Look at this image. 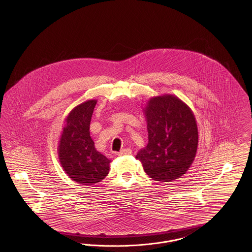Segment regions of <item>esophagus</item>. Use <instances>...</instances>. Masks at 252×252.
I'll list each match as a JSON object with an SVG mask.
<instances>
[{"instance_id": "obj_1", "label": "esophagus", "mask_w": 252, "mask_h": 252, "mask_svg": "<svg viewBox=\"0 0 252 252\" xmlns=\"http://www.w3.org/2000/svg\"><path fill=\"white\" fill-rule=\"evenodd\" d=\"M131 154V150L129 148H124L122 149L120 152H118V156H126V155H129Z\"/></svg>"}]
</instances>
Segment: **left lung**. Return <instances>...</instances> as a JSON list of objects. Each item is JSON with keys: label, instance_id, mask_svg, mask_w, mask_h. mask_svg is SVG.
I'll use <instances>...</instances> for the list:
<instances>
[{"label": "left lung", "instance_id": "1", "mask_svg": "<svg viewBox=\"0 0 252 252\" xmlns=\"http://www.w3.org/2000/svg\"><path fill=\"white\" fill-rule=\"evenodd\" d=\"M144 115L148 144L136 158L152 180L168 182L179 179L191 166L198 144L191 108L177 96L164 94L147 102Z\"/></svg>", "mask_w": 252, "mask_h": 252}]
</instances>
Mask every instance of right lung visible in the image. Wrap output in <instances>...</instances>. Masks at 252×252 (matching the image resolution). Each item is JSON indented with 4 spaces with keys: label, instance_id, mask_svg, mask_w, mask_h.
Masks as SVG:
<instances>
[{
    "label": "right lung",
    "instance_id": "add662e5",
    "mask_svg": "<svg viewBox=\"0 0 252 252\" xmlns=\"http://www.w3.org/2000/svg\"><path fill=\"white\" fill-rule=\"evenodd\" d=\"M96 100L76 106L66 118L60 138L59 158L72 180L93 185L108 176L110 160L96 150L90 135V125Z\"/></svg>",
    "mask_w": 252,
    "mask_h": 252
}]
</instances>
